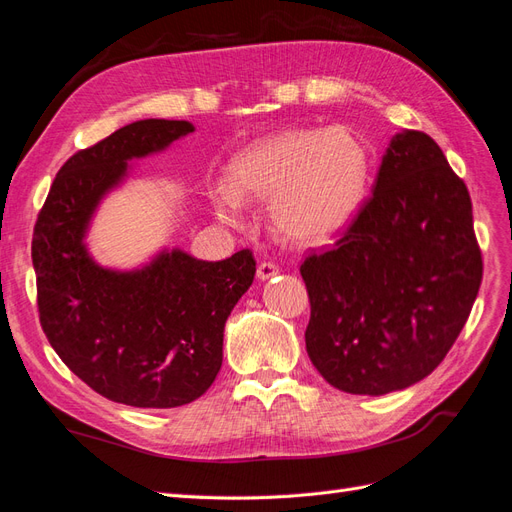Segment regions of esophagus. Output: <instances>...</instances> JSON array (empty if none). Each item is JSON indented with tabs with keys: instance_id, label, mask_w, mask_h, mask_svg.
Wrapping results in <instances>:
<instances>
[{
	"instance_id": "1",
	"label": "esophagus",
	"mask_w": 512,
	"mask_h": 512,
	"mask_svg": "<svg viewBox=\"0 0 512 512\" xmlns=\"http://www.w3.org/2000/svg\"><path fill=\"white\" fill-rule=\"evenodd\" d=\"M256 273H258V280L265 282V280H271L273 275L280 273V267H277L275 262H271V260H262L260 265H258V271H256Z\"/></svg>"
}]
</instances>
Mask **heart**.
I'll return each mask as SVG.
<instances>
[{
  "label": "heart",
  "instance_id": "1",
  "mask_svg": "<svg viewBox=\"0 0 512 512\" xmlns=\"http://www.w3.org/2000/svg\"><path fill=\"white\" fill-rule=\"evenodd\" d=\"M367 179V149L348 128L288 130L241 151L213 203L232 220L243 198L271 200L273 222L288 241L320 245L352 222Z\"/></svg>",
  "mask_w": 512,
  "mask_h": 512
}]
</instances>
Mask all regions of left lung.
Wrapping results in <instances>:
<instances>
[{
	"label": "left lung",
	"mask_w": 512,
	"mask_h": 512,
	"mask_svg": "<svg viewBox=\"0 0 512 512\" xmlns=\"http://www.w3.org/2000/svg\"><path fill=\"white\" fill-rule=\"evenodd\" d=\"M305 348L352 395L408 389L453 348L483 280L472 200L425 132L393 136L374 192L333 247L301 262Z\"/></svg>",
	"instance_id": "obj_1"
}]
</instances>
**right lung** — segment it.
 <instances>
[{
  "mask_svg": "<svg viewBox=\"0 0 512 512\" xmlns=\"http://www.w3.org/2000/svg\"><path fill=\"white\" fill-rule=\"evenodd\" d=\"M190 132L188 121L145 119L76 151L34 226L42 331L72 374L117 404L177 408L207 393L222 367L226 318L254 282L252 250L220 262L162 252L132 273L102 269L85 250L91 213L128 160Z\"/></svg>",
  "mask_w": 512,
  "mask_h": 512,
  "instance_id": "add662e5",
  "label": "right lung"
}]
</instances>
